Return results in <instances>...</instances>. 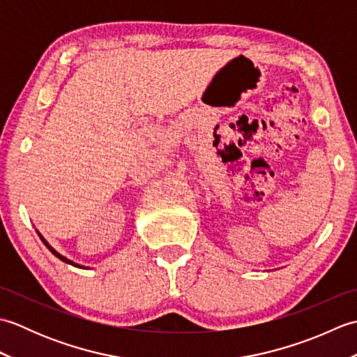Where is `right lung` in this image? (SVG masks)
<instances>
[{"label":"right lung","mask_w":357,"mask_h":357,"mask_svg":"<svg viewBox=\"0 0 357 357\" xmlns=\"http://www.w3.org/2000/svg\"><path fill=\"white\" fill-rule=\"evenodd\" d=\"M36 233H38V236H40V238H41V241H43V244H44L45 247H47V248L50 250V253H52V255H55V256L58 257V259H61L63 262H66V264H69V265H73V267H78V268H89V267H86V265H79V264H77V262H73V261H70V259H67V257H66V256H63V255H59V253L56 252V250H55V248H53V247H52V245L49 244V242L44 239V236H43V234H41L40 231H38V230H36Z\"/></svg>","instance_id":"obj_1"}]
</instances>
